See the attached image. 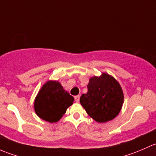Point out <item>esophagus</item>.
Instances as JSON below:
<instances>
[{
	"mask_svg": "<svg viewBox=\"0 0 156 156\" xmlns=\"http://www.w3.org/2000/svg\"><path fill=\"white\" fill-rule=\"evenodd\" d=\"M80 95H76V96H75L74 97V99H75V101L76 102H79L80 101Z\"/></svg>",
	"mask_w": 156,
	"mask_h": 156,
	"instance_id": "1",
	"label": "esophagus"
}]
</instances>
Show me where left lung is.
Here are the masks:
<instances>
[{
	"label": "left lung",
	"mask_w": 156,
	"mask_h": 156,
	"mask_svg": "<svg viewBox=\"0 0 156 156\" xmlns=\"http://www.w3.org/2000/svg\"><path fill=\"white\" fill-rule=\"evenodd\" d=\"M88 91L80 97V102L94 121L104 123L113 120L119 113L124 94L119 82L111 75L102 73L89 79Z\"/></svg>",
	"instance_id": "obj_1"
}]
</instances>
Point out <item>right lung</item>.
<instances>
[{"label":"right lung","instance_id":"right-lung-1","mask_svg":"<svg viewBox=\"0 0 156 156\" xmlns=\"http://www.w3.org/2000/svg\"><path fill=\"white\" fill-rule=\"evenodd\" d=\"M73 96L56 80H49L38 91L34 104L37 115L50 123L57 122L73 104Z\"/></svg>","mask_w":156,"mask_h":156}]
</instances>
